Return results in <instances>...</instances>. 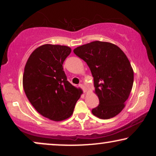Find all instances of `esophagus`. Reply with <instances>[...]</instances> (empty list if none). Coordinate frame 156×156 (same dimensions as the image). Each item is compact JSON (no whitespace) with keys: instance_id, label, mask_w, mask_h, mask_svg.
I'll use <instances>...</instances> for the list:
<instances>
[{"instance_id":"obj_1","label":"esophagus","mask_w":156,"mask_h":156,"mask_svg":"<svg viewBox=\"0 0 156 156\" xmlns=\"http://www.w3.org/2000/svg\"><path fill=\"white\" fill-rule=\"evenodd\" d=\"M78 87H80V88H81L82 89H83V92H86V90H87V89H86V88H85V87H84V86L83 85V84L80 83L79 85H78Z\"/></svg>"}]
</instances>
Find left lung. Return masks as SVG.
I'll use <instances>...</instances> for the list:
<instances>
[{"label":"left lung","mask_w":156,"mask_h":156,"mask_svg":"<svg viewBox=\"0 0 156 156\" xmlns=\"http://www.w3.org/2000/svg\"><path fill=\"white\" fill-rule=\"evenodd\" d=\"M94 78L100 103L92 113L100 119L117 116L125 107L133 83V70L124 52L115 44L94 41L74 49Z\"/></svg>","instance_id":"1"}]
</instances>
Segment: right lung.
<instances>
[{"label": "right lung", "mask_w": 156, "mask_h": 156, "mask_svg": "<svg viewBox=\"0 0 156 156\" xmlns=\"http://www.w3.org/2000/svg\"><path fill=\"white\" fill-rule=\"evenodd\" d=\"M70 53L67 46L43 44L33 51L25 66L23 85L28 101L41 115L53 121L70 117L82 94L63 70Z\"/></svg>", "instance_id": "obj_1"}]
</instances>
